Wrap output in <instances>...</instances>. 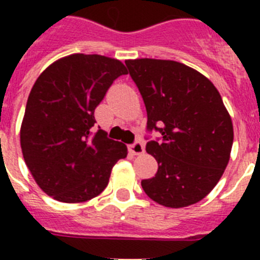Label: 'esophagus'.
Masks as SVG:
<instances>
[{
	"label": "esophagus",
	"instance_id": "esophagus-1",
	"mask_svg": "<svg viewBox=\"0 0 260 260\" xmlns=\"http://www.w3.org/2000/svg\"><path fill=\"white\" fill-rule=\"evenodd\" d=\"M128 150H130V152L132 153H134V155H143L144 146L143 143H141V142H135V143L128 146Z\"/></svg>",
	"mask_w": 260,
	"mask_h": 260
}]
</instances>
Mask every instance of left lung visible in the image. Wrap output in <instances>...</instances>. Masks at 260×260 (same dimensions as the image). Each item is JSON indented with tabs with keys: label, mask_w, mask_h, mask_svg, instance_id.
Instances as JSON below:
<instances>
[{
	"label": "left lung",
	"mask_w": 260,
	"mask_h": 260,
	"mask_svg": "<svg viewBox=\"0 0 260 260\" xmlns=\"http://www.w3.org/2000/svg\"><path fill=\"white\" fill-rule=\"evenodd\" d=\"M147 110V130L160 132L146 151L157 173L142 181L144 192L171 208L208 195L224 173L233 144V123L219 91L199 71L171 59L125 61Z\"/></svg>",
	"instance_id": "8db88e82"
}]
</instances>
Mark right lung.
<instances>
[{
	"label": "right lung",
	"instance_id": "obj_1",
	"mask_svg": "<svg viewBox=\"0 0 260 260\" xmlns=\"http://www.w3.org/2000/svg\"><path fill=\"white\" fill-rule=\"evenodd\" d=\"M116 58L75 53L48 66L29 92L20 126L23 158L45 194L83 203L107 187L110 172L127 147L95 126V109L119 75Z\"/></svg>",
	"mask_w": 260,
	"mask_h": 260
}]
</instances>
